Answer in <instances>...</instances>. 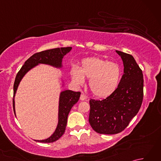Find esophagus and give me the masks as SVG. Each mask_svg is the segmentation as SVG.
<instances>
[{"label": "esophagus", "mask_w": 161, "mask_h": 161, "mask_svg": "<svg viewBox=\"0 0 161 161\" xmlns=\"http://www.w3.org/2000/svg\"><path fill=\"white\" fill-rule=\"evenodd\" d=\"M80 100L84 101V100H88V97L86 96L84 94H81L80 95Z\"/></svg>", "instance_id": "34e87169"}]
</instances>
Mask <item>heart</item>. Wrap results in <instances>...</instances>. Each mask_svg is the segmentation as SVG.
<instances>
[{"mask_svg":"<svg viewBox=\"0 0 161 161\" xmlns=\"http://www.w3.org/2000/svg\"><path fill=\"white\" fill-rule=\"evenodd\" d=\"M71 76L78 85L84 84L85 78L89 79L88 86L95 96L106 97L117 88L120 70L117 64L98 57H90L81 61V66H73Z\"/></svg>","mask_w":161,"mask_h":161,"instance_id":"heart-1","label":"heart"}]
</instances>
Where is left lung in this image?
I'll list each match as a JSON object with an SVG mask.
<instances>
[{"mask_svg": "<svg viewBox=\"0 0 161 161\" xmlns=\"http://www.w3.org/2000/svg\"><path fill=\"white\" fill-rule=\"evenodd\" d=\"M121 57L124 74L115 91L102 100H91L89 121L100 134L122 131L138 114L143 100L142 71L132 55L115 50Z\"/></svg>", "mask_w": 161, "mask_h": 161, "instance_id": "8db88e82", "label": "left lung"}]
</instances>
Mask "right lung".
I'll return each mask as SVG.
<instances>
[{
    "label": "right lung",
    "mask_w": 161,
    "mask_h": 161,
    "mask_svg": "<svg viewBox=\"0 0 161 161\" xmlns=\"http://www.w3.org/2000/svg\"><path fill=\"white\" fill-rule=\"evenodd\" d=\"M71 47H57V48L50 49L42 51V52L34 54L27 60L23 66L17 73L14 84V97H13V108L15 114V103L14 96L20 80L24 75L39 64L50 65L56 68H61L62 66V59L71 50ZM80 92H75L70 90H66L61 92L59 102V114H58V125L53 134L48 138L42 141H36L40 142H53L60 138L65 132L67 125L68 115L69 114L70 109L78 102L80 97Z\"/></svg>",
    "instance_id": "add662e5"
}]
</instances>
